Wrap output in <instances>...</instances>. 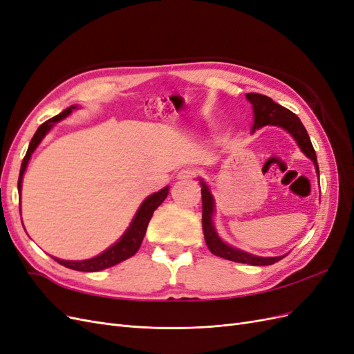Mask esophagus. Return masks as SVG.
<instances>
[{"instance_id": "obj_1", "label": "esophagus", "mask_w": 354, "mask_h": 354, "mask_svg": "<svg viewBox=\"0 0 354 354\" xmlns=\"http://www.w3.org/2000/svg\"><path fill=\"white\" fill-rule=\"evenodd\" d=\"M198 176V171L195 168H183L180 169L178 178L181 180H189V178H195Z\"/></svg>"}]
</instances>
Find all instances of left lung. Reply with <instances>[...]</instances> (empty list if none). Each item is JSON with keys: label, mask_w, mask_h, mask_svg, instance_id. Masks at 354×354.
Wrapping results in <instances>:
<instances>
[{"label": "left lung", "mask_w": 354, "mask_h": 354, "mask_svg": "<svg viewBox=\"0 0 354 354\" xmlns=\"http://www.w3.org/2000/svg\"><path fill=\"white\" fill-rule=\"evenodd\" d=\"M246 99H248L252 104L254 109V125L252 131L257 128H261L264 125H279L291 134L298 146L301 147V151L315 162L316 171L319 174V165H317V158L316 152L313 149L312 142H310V137L307 134V130L304 128L303 122L299 121V118L292 113L289 109L283 108V106L274 103L270 97H267L264 94H257V93H248L246 94ZM201 194H202V230L203 236H205V242L208 250L214 254L218 255L221 259H226L230 261L236 263H245L251 266H270L274 264L283 257H257L251 255L248 252H243L241 250L233 248L227 243H224L218 234L214 230L212 224V212H214V199L208 186L201 180Z\"/></svg>", "instance_id": "obj_1"}]
</instances>
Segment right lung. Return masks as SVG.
<instances>
[{"label": "right lung", "instance_id": "1", "mask_svg": "<svg viewBox=\"0 0 354 354\" xmlns=\"http://www.w3.org/2000/svg\"><path fill=\"white\" fill-rule=\"evenodd\" d=\"M72 109H75V106H71V108L65 109L62 113L53 116L51 120L46 121L44 124H41L38 127L37 133L34 134V137H32V140L29 143V147H28V152L24 158V162H22V167H20V174H19V181H17V189L20 190V187H22V178H24V174H25V169H26V165L29 162L30 159V155L34 153V151L37 149V146L41 143L42 138H44V136L50 131L51 125L63 120V118L68 116ZM168 195V186L160 189L159 192H156V194L151 195L149 198H146L143 201V203L140 205V208H138V211L136 212V216L130 224V227L127 229V232L122 234V238L118 241L115 245H112L109 250H106L104 252H102L100 255L94 257V259H90V260H82V261H66V260H60V259H55L59 264L68 267V269H72V270H78V272H99V270H103V269H108V267H112L118 263H121L127 259H130V257H133L138 248H140L142 245V241L145 238L146 234V230H147V224L149 221H151L152 216H153V211L160 205L165 201Z\"/></svg>", "mask_w": 354, "mask_h": 354}]
</instances>
